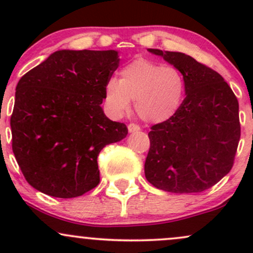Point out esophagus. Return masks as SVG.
<instances>
[{
  "label": "esophagus",
  "instance_id": "34e87169",
  "mask_svg": "<svg viewBox=\"0 0 253 253\" xmlns=\"http://www.w3.org/2000/svg\"><path fill=\"white\" fill-rule=\"evenodd\" d=\"M127 128H128L129 133H133V132H136V130L140 129V127H139L138 125H135V124H129Z\"/></svg>",
  "mask_w": 253,
  "mask_h": 253
}]
</instances>
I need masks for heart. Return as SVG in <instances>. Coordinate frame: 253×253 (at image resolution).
<instances>
[{"label":"heart","instance_id":"heart-1","mask_svg":"<svg viewBox=\"0 0 253 253\" xmlns=\"http://www.w3.org/2000/svg\"><path fill=\"white\" fill-rule=\"evenodd\" d=\"M184 91V78L177 69L139 58L121 69L119 80L110 78L107 82L104 101L109 112L120 117L133 100L141 120L161 124L176 114Z\"/></svg>","mask_w":253,"mask_h":253}]
</instances>
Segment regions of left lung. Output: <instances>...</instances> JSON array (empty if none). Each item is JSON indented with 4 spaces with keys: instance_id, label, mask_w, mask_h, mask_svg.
<instances>
[{
    "instance_id": "1",
    "label": "left lung",
    "mask_w": 253,
    "mask_h": 253,
    "mask_svg": "<svg viewBox=\"0 0 253 253\" xmlns=\"http://www.w3.org/2000/svg\"><path fill=\"white\" fill-rule=\"evenodd\" d=\"M149 51L181 72L187 96L172 118L151 127L145 177L170 193H201L233 167L240 139L239 103L221 75L193 57Z\"/></svg>"
}]
</instances>
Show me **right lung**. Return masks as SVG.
<instances>
[{
	"instance_id": "1",
	"label": "right lung",
	"mask_w": 253,
	"mask_h": 253,
	"mask_svg": "<svg viewBox=\"0 0 253 253\" xmlns=\"http://www.w3.org/2000/svg\"><path fill=\"white\" fill-rule=\"evenodd\" d=\"M119 60L114 50L57 51L19 81L11 147L37 190L71 199L100 183L98 153L128 133L101 107Z\"/></svg>"
}]
</instances>
